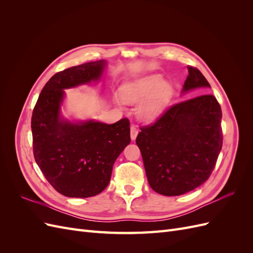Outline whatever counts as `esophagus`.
<instances>
[{"label":"esophagus","instance_id":"esophagus-1","mask_svg":"<svg viewBox=\"0 0 253 253\" xmlns=\"http://www.w3.org/2000/svg\"><path fill=\"white\" fill-rule=\"evenodd\" d=\"M137 135H138V128H137L136 126H133L131 127V139H132V140H135Z\"/></svg>","mask_w":253,"mask_h":253}]
</instances>
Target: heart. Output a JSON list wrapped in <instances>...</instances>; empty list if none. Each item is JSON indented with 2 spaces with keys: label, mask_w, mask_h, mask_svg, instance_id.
Instances as JSON below:
<instances>
[{
  "label": "heart",
  "mask_w": 253,
  "mask_h": 253,
  "mask_svg": "<svg viewBox=\"0 0 253 253\" xmlns=\"http://www.w3.org/2000/svg\"><path fill=\"white\" fill-rule=\"evenodd\" d=\"M173 87L170 83L164 82L160 75H150L121 87V97L127 103L142 102L138 109L139 117L145 121L154 120L170 101Z\"/></svg>",
  "instance_id": "obj_1"
}]
</instances>
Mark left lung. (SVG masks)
Returning a JSON list of instances; mask_svg holds the SVG:
<instances>
[{"mask_svg":"<svg viewBox=\"0 0 253 253\" xmlns=\"http://www.w3.org/2000/svg\"><path fill=\"white\" fill-rule=\"evenodd\" d=\"M182 93L210 87L196 67ZM221 109L213 95H201L173 104L150 126H140V149L149 185L155 192L177 196L200 187L210 177L223 145Z\"/></svg>","mask_w":253,"mask_h":253,"instance_id":"left-lung-1","label":"left lung"}]
</instances>
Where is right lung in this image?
Returning <instances> with one entry per match:
<instances>
[{
    "mask_svg": "<svg viewBox=\"0 0 253 253\" xmlns=\"http://www.w3.org/2000/svg\"><path fill=\"white\" fill-rule=\"evenodd\" d=\"M105 61L87 62L55 74L45 84L32 116L37 165L59 193L90 197L108 187L113 165L131 142L129 121L113 125L89 120L72 124L61 119L65 88L100 79Z\"/></svg>",
    "mask_w": 253,
    "mask_h": 253,
    "instance_id": "add662e5",
    "label": "right lung"
}]
</instances>
